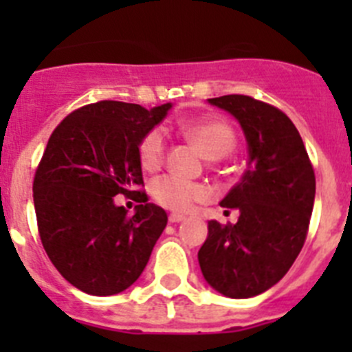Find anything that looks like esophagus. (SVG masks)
Listing matches in <instances>:
<instances>
[{
	"label": "esophagus",
	"instance_id": "1",
	"mask_svg": "<svg viewBox=\"0 0 352 352\" xmlns=\"http://www.w3.org/2000/svg\"><path fill=\"white\" fill-rule=\"evenodd\" d=\"M185 220V214H179V213H170L169 214V222L170 223H179Z\"/></svg>",
	"mask_w": 352,
	"mask_h": 352
}]
</instances>
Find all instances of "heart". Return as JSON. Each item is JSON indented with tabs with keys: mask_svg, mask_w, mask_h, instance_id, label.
<instances>
[{
	"mask_svg": "<svg viewBox=\"0 0 352 352\" xmlns=\"http://www.w3.org/2000/svg\"><path fill=\"white\" fill-rule=\"evenodd\" d=\"M186 138L199 146L210 160H219L229 155L236 144L234 130L226 121L217 118H190L179 123ZM167 149L166 130L160 126L149 130L139 142V160L146 170H155L162 166ZM151 195L158 204L173 211H188L195 203L206 201L210 190L203 183L183 179L176 174H166L155 178L149 185Z\"/></svg>",
	"mask_w": 352,
	"mask_h": 352,
	"instance_id": "heart-1",
	"label": "heart"
}]
</instances>
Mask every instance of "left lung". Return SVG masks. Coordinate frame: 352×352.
<instances>
[{
	"label": "left lung",
	"instance_id": "1",
	"mask_svg": "<svg viewBox=\"0 0 352 352\" xmlns=\"http://www.w3.org/2000/svg\"><path fill=\"white\" fill-rule=\"evenodd\" d=\"M231 114L247 141V169L220 201L236 223L208 222L197 254L204 280L234 300L257 296L280 280L307 238L316 176L294 123L273 105L245 95L208 98Z\"/></svg>",
	"mask_w": 352,
	"mask_h": 352
}]
</instances>
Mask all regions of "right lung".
I'll list each match as a JSON object with an SVG mask.
<instances>
[{"instance_id": "add662e5", "label": "right lung", "mask_w": 352, "mask_h": 352, "mask_svg": "<svg viewBox=\"0 0 352 352\" xmlns=\"http://www.w3.org/2000/svg\"><path fill=\"white\" fill-rule=\"evenodd\" d=\"M170 107L96 102L68 114L49 139L33 182L36 222L51 263L79 291L129 289L166 229V211L135 188L144 185L139 142ZM118 193L138 194L132 217L113 203Z\"/></svg>"}]
</instances>
